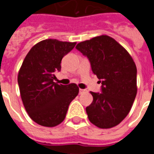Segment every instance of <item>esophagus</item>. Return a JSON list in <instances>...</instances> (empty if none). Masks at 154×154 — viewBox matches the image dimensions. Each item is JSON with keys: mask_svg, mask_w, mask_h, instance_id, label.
<instances>
[{"mask_svg": "<svg viewBox=\"0 0 154 154\" xmlns=\"http://www.w3.org/2000/svg\"><path fill=\"white\" fill-rule=\"evenodd\" d=\"M86 91H87V90H84V89H80V90H79V93L83 94L84 92H86Z\"/></svg>", "mask_w": 154, "mask_h": 154, "instance_id": "34e87169", "label": "esophagus"}]
</instances>
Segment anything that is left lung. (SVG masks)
I'll return each instance as SVG.
<instances>
[{"label": "left lung", "instance_id": "obj_1", "mask_svg": "<svg viewBox=\"0 0 154 154\" xmlns=\"http://www.w3.org/2000/svg\"><path fill=\"white\" fill-rule=\"evenodd\" d=\"M90 60L94 74L102 84V93L91 91L93 101L86 108L88 119L100 129L118 125L131 110L137 94V68L131 55L108 35L77 44Z\"/></svg>", "mask_w": 154, "mask_h": 154}]
</instances>
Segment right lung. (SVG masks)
Wrapping results in <instances>:
<instances>
[{
	"instance_id": "obj_1",
	"label": "right lung",
	"mask_w": 154,
	"mask_h": 154,
	"mask_svg": "<svg viewBox=\"0 0 154 154\" xmlns=\"http://www.w3.org/2000/svg\"><path fill=\"white\" fill-rule=\"evenodd\" d=\"M76 42L44 39L34 45L23 61L18 73L22 102L29 116L45 127H54L66 117L71 101L77 97V84L54 82V72L61 70L63 57Z\"/></svg>"
}]
</instances>
